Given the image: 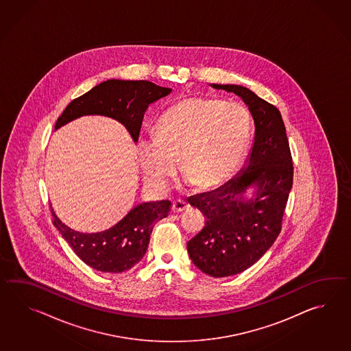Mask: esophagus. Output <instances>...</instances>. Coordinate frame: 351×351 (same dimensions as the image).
I'll return each mask as SVG.
<instances>
[{
	"instance_id": "34e87169",
	"label": "esophagus",
	"mask_w": 351,
	"mask_h": 351,
	"mask_svg": "<svg viewBox=\"0 0 351 351\" xmlns=\"http://www.w3.org/2000/svg\"><path fill=\"white\" fill-rule=\"evenodd\" d=\"M189 208V206L186 204V202L183 201H174L172 204L173 213H182L186 209Z\"/></svg>"
}]
</instances>
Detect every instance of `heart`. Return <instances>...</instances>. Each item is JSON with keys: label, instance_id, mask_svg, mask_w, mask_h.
<instances>
[{"label": "heart", "instance_id": "b5f03b06", "mask_svg": "<svg viewBox=\"0 0 351 351\" xmlns=\"http://www.w3.org/2000/svg\"><path fill=\"white\" fill-rule=\"evenodd\" d=\"M251 138V118L243 105L189 97L168 108L153 138L136 145L145 182L163 192L178 172L199 189L223 183L239 169Z\"/></svg>", "mask_w": 351, "mask_h": 351}]
</instances>
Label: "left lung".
<instances>
[{
  "instance_id": "1",
  "label": "left lung",
  "mask_w": 351,
  "mask_h": 351,
  "mask_svg": "<svg viewBox=\"0 0 351 351\" xmlns=\"http://www.w3.org/2000/svg\"><path fill=\"white\" fill-rule=\"evenodd\" d=\"M209 85L241 97L254 121L252 148L239 173L216 191L188 198L207 218L203 230L188 241V254L203 274L218 278L243 272L274 245L281 232L293 167L276 106L241 85Z\"/></svg>"
}]
</instances>
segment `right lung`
<instances>
[{
  "label": "right lung",
  "mask_w": 351,
  "mask_h": 351,
  "mask_svg": "<svg viewBox=\"0 0 351 351\" xmlns=\"http://www.w3.org/2000/svg\"><path fill=\"white\" fill-rule=\"evenodd\" d=\"M172 93L147 80L110 79L67 105L55 124V130L85 115H104L123 124L133 142H138L144 112L150 104ZM171 201L147 202L130 209L127 216L105 231H75L56 216L53 226L88 266L101 272L120 274L132 269L148 250L154 224L169 215Z\"/></svg>",
  "instance_id": "1"
}]
</instances>
